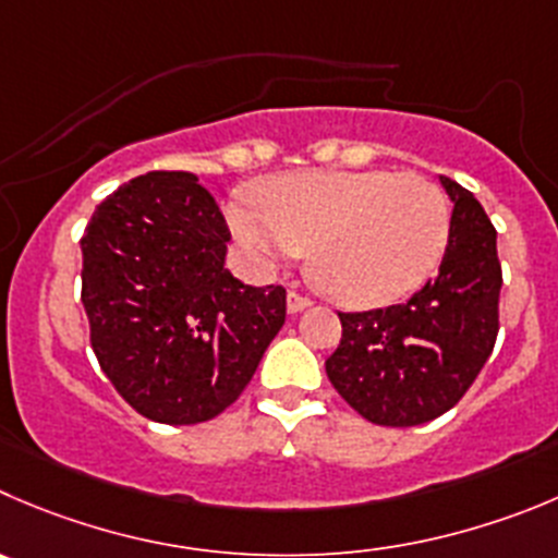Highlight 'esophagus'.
Instances as JSON below:
<instances>
[{
    "instance_id": "obj_1",
    "label": "esophagus",
    "mask_w": 558,
    "mask_h": 558,
    "mask_svg": "<svg viewBox=\"0 0 558 558\" xmlns=\"http://www.w3.org/2000/svg\"><path fill=\"white\" fill-rule=\"evenodd\" d=\"M312 306V299H306V295H301L299 290L295 288H290V293H288V310L293 312H304V310H310Z\"/></svg>"
}]
</instances>
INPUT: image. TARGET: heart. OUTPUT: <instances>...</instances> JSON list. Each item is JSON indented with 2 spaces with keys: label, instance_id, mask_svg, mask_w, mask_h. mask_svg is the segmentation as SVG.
Returning a JSON list of instances; mask_svg holds the SVG:
<instances>
[{
  "label": "heart",
  "instance_id": "heart-1",
  "mask_svg": "<svg viewBox=\"0 0 558 558\" xmlns=\"http://www.w3.org/2000/svg\"><path fill=\"white\" fill-rule=\"evenodd\" d=\"M227 210L238 241L263 259L310 254L320 293L353 310L405 299L441 263L452 208L441 185L391 169H301L252 189Z\"/></svg>",
  "mask_w": 558,
  "mask_h": 558
}]
</instances>
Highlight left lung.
<instances>
[{
	"label": "left lung",
	"instance_id": "obj_1",
	"mask_svg": "<svg viewBox=\"0 0 558 558\" xmlns=\"http://www.w3.org/2000/svg\"><path fill=\"white\" fill-rule=\"evenodd\" d=\"M441 183L454 208L438 274L405 304L337 312L342 339L326 359L328 380L359 416L384 427L433 422L458 405L498 337L496 227L469 189Z\"/></svg>",
	"mask_w": 558,
	"mask_h": 558
}]
</instances>
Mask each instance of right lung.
Instances as JSON below:
<instances>
[{
	"mask_svg": "<svg viewBox=\"0 0 558 558\" xmlns=\"http://www.w3.org/2000/svg\"><path fill=\"white\" fill-rule=\"evenodd\" d=\"M230 227L191 172L111 191L82 235L89 344L117 395L161 424L219 416L252 380L288 315L282 284L225 268Z\"/></svg>",
	"mask_w": 558,
	"mask_h": 558,
	"instance_id": "obj_1",
	"label": "right lung"
}]
</instances>
